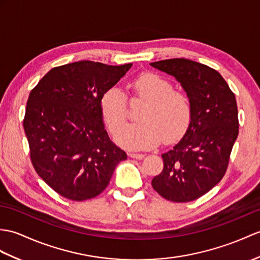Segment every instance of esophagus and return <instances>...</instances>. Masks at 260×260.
Instances as JSON below:
<instances>
[{
	"instance_id": "esophagus-1",
	"label": "esophagus",
	"mask_w": 260,
	"mask_h": 260,
	"mask_svg": "<svg viewBox=\"0 0 260 260\" xmlns=\"http://www.w3.org/2000/svg\"><path fill=\"white\" fill-rule=\"evenodd\" d=\"M129 157L132 158H136V159H142L144 158V154H141V153H129Z\"/></svg>"
}]
</instances>
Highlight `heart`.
Masks as SVG:
<instances>
[{
  "mask_svg": "<svg viewBox=\"0 0 260 260\" xmlns=\"http://www.w3.org/2000/svg\"><path fill=\"white\" fill-rule=\"evenodd\" d=\"M133 96L145 102L138 114L141 122L124 125L127 116L126 96L117 86L104 90L100 99L102 117L115 140L128 148H152L164 138L165 143L178 141L191 122V104L185 93L173 89V84L159 74L146 72L132 81Z\"/></svg>",
  "mask_w": 260,
  "mask_h": 260,
  "instance_id": "heart-1",
  "label": "heart"
}]
</instances>
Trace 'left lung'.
I'll return each mask as SVG.
<instances>
[{
  "mask_svg": "<svg viewBox=\"0 0 260 260\" xmlns=\"http://www.w3.org/2000/svg\"><path fill=\"white\" fill-rule=\"evenodd\" d=\"M182 84L191 104V122L177 145L161 155L164 168L152 180L167 201H195L218 184L238 136L235 94L216 70L186 58L150 63Z\"/></svg>",
  "mask_w": 260,
  "mask_h": 260,
  "instance_id": "obj_1",
  "label": "left lung"
}]
</instances>
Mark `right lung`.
Instances as JSON below:
<instances>
[{
	"mask_svg": "<svg viewBox=\"0 0 260 260\" xmlns=\"http://www.w3.org/2000/svg\"><path fill=\"white\" fill-rule=\"evenodd\" d=\"M132 66L80 61L52 69L29 93L23 127L39 176L58 195L94 198L127 158L103 124L100 99Z\"/></svg>",
	"mask_w": 260,
	"mask_h": 260,
	"instance_id": "obj_1",
	"label": "right lung"
}]
</instances>
